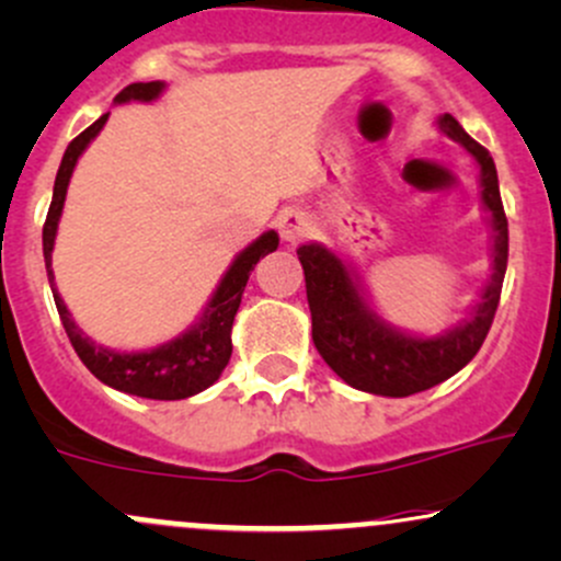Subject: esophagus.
<instances>
[{"label": "esophagus", "mask_w": 561, "mask_h": 561, "mask_svg": "<svg viewBox=\"0 0 561 561\" xmlns=\"http://www.w3.org/2000/svg\"><path fill=\"white\" fill-rule=\"evenodd\" d=\"M276 226H279V233L285 242H300V239L306 237V233L311 231V220L309 215L304 210H298V207H285L279 215H276Z\"/></svg>", "instance_id": "34e87169"}]
</instances>
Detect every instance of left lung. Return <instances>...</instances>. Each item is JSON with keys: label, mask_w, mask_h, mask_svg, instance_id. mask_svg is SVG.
<instances>
[{"label": "left lung", "mask_w": 561, "mask_h": 561, "mask_svg": "<svg viewBox=\"0 0 561 561\" xmlns=\"http://www.w3.org/2000/svg\"><path fill=\"white\" fill-rule=\"evenodd\" d=\"M439 130L458 140L477 159L482 205L492 226V274L473 313L445 335L417 337L391 328L373 311L359 290V276L324 244H300L298 257L306 274L311 309V335L322 359L354 389L378 397H410L453 378L482 348L508 263V220L503 213L497 172L490 151L479 146L458 119L439 116Z\"/></svg>", "instance_id": "obj_1"}]
</instances>
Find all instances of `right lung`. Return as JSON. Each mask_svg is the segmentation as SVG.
I'll list each match as a JSON object with an SVG mask.
<instances>
[{
    "mask_svg": "<svg viewBox=\"0 0 561 561\" xmlns=\"http://www.w3.org/2000/svg\"><path fill=\"white\" fill-rule=\"evenodd\" d=\"M164 82H135L127 84L119 95L114 98L116 103H130V101H144L151 103L153 98L162 95ZM108 114H103L101 119L92 122L84 133H79L71 140L69 149L64 153V162H60L58 175H55V188H53V202L50 210H47L45 229H42V250H45V266H47V279H50L55 306H58L60 322H64L66 335H69L73 351L79 354V359L84 362V367L95 375L101 383L111 386L116 391L133 393V397L144 399H186L194 393L210 389L215 380L220 378L224 367L231 359V324L237 317L239 304H242V293L248 287L250 271L255 268V263L263 255L274 252L279 248V237L276 231H266L239 252L233 257L229 271L220 279L218 290L213 293L210 304H207L205 313H202L199 322L194 328L183 332V335L172 337L170 343L149 348V351H111L103 346H95L82 330L77 328V322L71 319L69 309H66L64 298L55 290V276H53V244L55 233H58V220L64 213L66 202V188H69L71 172L77 168V159L82 157V151L88 149L90 140L106 125Z\"/></svg>",
    "mask_w": 561,
    "mask_h": 561,
    "instance_id": "1",
    "label": "right lung"
}]
</instances>
